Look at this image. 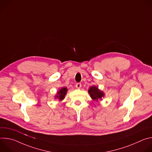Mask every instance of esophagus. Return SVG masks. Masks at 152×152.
<instances>
[{
	"instance_id": "1",
	"label": "esophagus",
	"mask_w": 152,
	"mask_h": 152,
	"mask_svg": "<svg viewBox=\"0 0 152 152\" xmlns=\"http://www.w3.org/2000/svg\"><path fill=\"white\" fill-rule=\"evenodd\" d=\"M81 86H82L81 83H77L76 84V88H77V89L80 88Z\"/></svg>"
}]
</instances>
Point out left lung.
Masks as SVG:
<instances>
[{
  "instance_id": "1",
  "label": "left lung",
  "mask_w": 152,
  "mask_h": 152,
  "mask_svg": "<svg viewBox=\"0 0 152 152\" xmlns=\"http://www.w3.org/2000/svg\"><path fill=\"white\" fill-rule=\"evenodd\" d=\"M88 93L91 97L94 100L98 101L99 100H102V97L104 96V93L103 91H100L96 86H92L88 90Z\"/></svg>"
}]
</instances>
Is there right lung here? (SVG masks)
I'll return each mask as SVG.
<instances>
[{
  "mask_svg": "<svg viewBox=\"0 0 152 152\" xmlns=\"http://www.w3.org/2000/svg\"><path fill=\"white\" fill-rule=\"evenodd\" d=\"M67 92V88L66 87H63L57 93V95L55 96V98H58L59 100H62L64 99L65 96L66 95Z\"/></svg>",
  "mask_w": 152,
  "mask_h": 152,
  "instance_id": "right-lung-1",
  "label": "right lung"
}]
</instances>
